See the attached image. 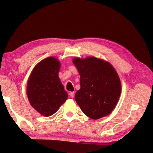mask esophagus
<instances>
[{"label": "esophagus", "instance_id": "34e87169", "mask_svg": "<svg viewBox=\"0 0 153 153\" xmlns=\"http://www.w3.org/2000/svg\"><path fill=\"white\" fill-rule=\"evenodd\" d=\"M69 96L71 97V98H74V91H70V92H69Z\"/></svg>", "mask_w": 153, "mask_h": 153}]
</instances>
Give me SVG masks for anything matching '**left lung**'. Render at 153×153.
I'll return each mask as SVG.
<instances>
[{"instance_id":"left-lung-1","label":"left lung","mask_w":153,"mask_h":153,"mask_svg":"<svg viewBox=\"0 0 153 153\" xmlns=\"http://www.w3.org/2000/svg\"><path fill=\"white\" fill-rule=\"evenodd\" d=\"M80 75L77 104L89 118L97 120L112 112L121 93V83L113 66L94 57L73 59Z\"/></svg>"}]
</instances>
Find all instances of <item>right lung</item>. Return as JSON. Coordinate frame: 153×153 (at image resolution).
Returning a JSON list of instances; mask_svg holds the SVG:
<instances>
[{
    "label": "right lung",
    "mask_w": 153,
    "mask_h": 153,
    "mask_svg": "<svg viewBox=\"0 0 153 153\" xmlns=\"http://www.w3.org/2000/svg\"><path fill=\"white\" fill-rule=\"evenodd\" d=\"M60 62L55 57L43 59L33 69L27 82L30 105L44 116L53 114L68 99L58 74Z\"/></svg>",
    "instance_id": "1"
}]
</instances>
